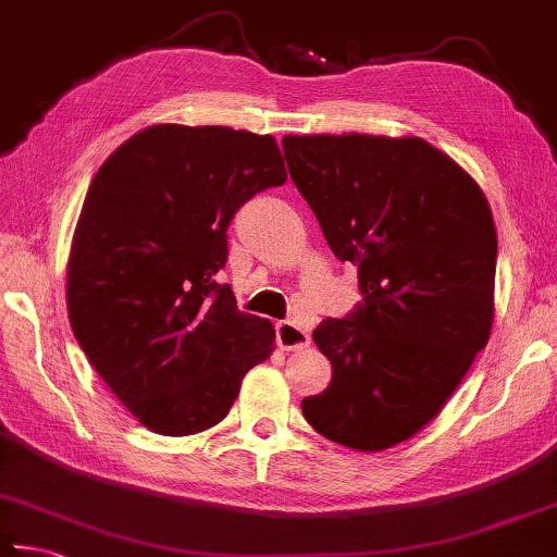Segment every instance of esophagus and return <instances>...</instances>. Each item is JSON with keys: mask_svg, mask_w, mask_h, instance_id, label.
I'll list each match as a JSON object with an SVG mask.
<instances>
[{"mask_svg": "<svg viewBox=\"0 0 557 557\" xmlns=\"http://www.w3.org/2000/svg\"><path fill=\"white\" fill-rule=\"evenodd\" d=\"M309 333L295 321H280L277 323V346L282 350H301L309 346Z\"/></svg>", "mask_w": 557, "mask_h": 557, "instance_id": "34e87169", "label": "esophagus"}]
</instances>
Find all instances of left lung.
<instances>
[{
    "label": "left lung",
    "instance_id": "8db88e82",
    "mask_svg": "<svg viewBox=\"0 0 557 557\" xmlns=\"http://www.w3.org/2000/svg\"><path fill=\"white\" fill-rule=\"evenodd\" d=\"M289 175L333 256L358 265L362 305L313 343L331 384L301 399L313 431L362 453L409 441L487 346L497 228L482 187L417 136L282 138Z\"/></svg>",
    "mask_w": 557,
    "mask_h": 557
}]
</instances>
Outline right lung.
<instances>
[{"instance_id":"add662e5","label":"right lung","mask_w":557,"mask_h":557,"mask_svg":"<svg viewBox=\"0 0 557 557\" xmlns=\"http://www.w3.org/2000/svg\"><path fill=\"white\" fill-rule=\"evenodd\" d=\"M285 180L275 138L228 126H148L97 170L70 246L67 317L148 431L216 426L275 350V326L238 311L216 272L238 207Z\"/></svg>"}]
</instances>
